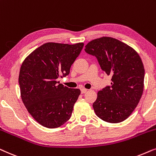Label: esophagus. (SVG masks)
Here are the masks:
<instances>
[{
	"mask_svg": "<svg viewBox=\"0 0 156 156\" xmlns=\"http://www.w3.org/2000/svg\"><path fill=\"white\" fill-rule=\"evenodd\" d=\"M87 89H86V88H81L80 89V91H81V93H86L87 92Z\"/></svg>",
	"mask_w": 156,
	"mask_h": 156,
	"instance_id": "obj_1",
	"label": "esophagus"
}]
</instances>
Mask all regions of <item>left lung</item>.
<instances>
[{
    "mask_svg": "<svg viewBox=\"0 0 156 156\" xmlns=\"http://www.w3.org/2000/svg\"><path fill=\"white\" fill-rule=\"evenodd\" d=\"M101 69L112 77L111 86L98 92L93 107L98 117L117 123L129 117L138 104L144 87L143 62L133 48L117 39L102 37L86 45Z\"/></svg>",
    "mask_w": 156,
    "mask_h": 156,
    "instance_id": "1",
    "label": "left lung"
}]
</instances>
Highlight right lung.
Segmentation results:
<instances>
[{"label":"right lung","instance_id":"add662e5","mask_svg":"<svg viewBox=\"0 0 156 156\" xmlns=\"http://www.w3.org/2000/svg\"><path fill=\"white\" fill-rule=\"evenodd\" d=\"M83 45L46 43L23 62L18 78L23 103L41 126L58 128L70 119L80 90L58 80L69 74Z\"/></svg>","mask_w":156,"mask_h":156}]
</instances>
